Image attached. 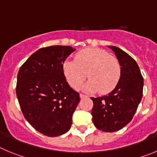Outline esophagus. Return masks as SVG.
Instances as JSON below:
<instances>
[{
  "mask_svg": "<svg viewBox=\"0 0 157 157\" xmlns=\"http://www.w3.org/2000/svg\"><path fill=\"white\" fill-rule=\"evenodd\" d=\"M80 98H87V95H84L83 94H80Z\"/></svg>",
  "mask_w": 157,
  "mask_h": 157,
  "instance_id": "esophagus-1",
  "label": "esophagus"
}]
</instances>
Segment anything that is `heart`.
<instances>
[{"label": "heart", "instance_id": "heart-1", "mask_svg": "<svg viewBox=\"0 0 157 157\" xmlns=\"http://www.w3.org/2000/svg\"><path fill=\"white\" fill-rule=\"evenodd\" d=\"M64 75L70 85L78 89L87 77L90 78L84 90L101 94L112 91L121 77V66L118 59L98 48H87L76 54L75 60L63 64Z\"/></svg>", "mask_w": 157, "mask_h": 157}]
</instances>
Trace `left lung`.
<instances>
[{
  "label": "left lung",
  "mask_w": 157,
  "mask_h": 157,
  "mask_svg": "<svg viewBox=\"0 0 157 157\" xmlns=\"http://www.w3.org/2000/svg\"><path fill=\"white\" fill-rule=\"evenodd\" d=\"M115 52L120 66L121 77L112 92L90 98L94 106L92 121L95 127L107 132L121 129L131 121L143 98V77L134 59L118 47L108 45Z\"/></svg>",
  "instance_id": "8db88e82"
}]
</instances>
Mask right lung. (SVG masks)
Wrapping results in <instances>:
<instances>
[{"label":"right lung","instance_id":"right-lung-1","mask_svg":"<svg viewBox=\"0 0 157 157\" xmlns=\"http://www.w3.org/2000/svg\"><path fill=\"white\" fill-rule=\"evenodd\" d=\"M76 49L67 45L42 48L20 67L16 94L23 115L38 132L49 137L69 131L80 94L68 84L63 70Z\"/></svg>","mask_w":157,"mask_h":157}]
</instances>
